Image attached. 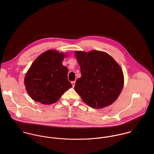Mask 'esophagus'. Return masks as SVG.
I'll return each mask as SVG.
<instances>
[{
	"label": "esophagus",
	"instance_id": "34e87169",
	"mask_svg": "<svg viewBox=\"0 0 154 154\" xmlns=\"http://www.w3.org/2000/svg\"><path fill=\"white\" fill-rule=\"evenodd\" d=\"M71 83H72V85L73 87H74L75 85V81H72Z\"/></svg>",
	"mask_w": 154,
	"mask_h": 154
}]
</instances>
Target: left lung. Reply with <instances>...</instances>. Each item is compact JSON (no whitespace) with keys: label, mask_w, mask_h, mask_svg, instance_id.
I'll return each mask as SVG.
<instances>
[{"label":"left lung","mask_w":154,"mask_h":154,"mask_svg":"<svg viewBox=\"0 0 154 154\" xmlns=\"http://www.w3.org/2000/svg\"><path fill=\"white\" fill-rule=\"evenodd\" d=\"M75 56L81 68V76L75 90L91 107L102 109L113 103L124 85L123 71L114 59L106 53L78 51Z\"/></svg>","instance_id":"8db88e82"}]
</instances>
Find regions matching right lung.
<instances>
[{
  "label": "right lung",
  "mask_w": 154,
  "mask_h": 154,
  "mask_svg": "<svg viewBox=\"0 0 154 154\" xmlns=\"http://www.w3.org/2000/svg\"><path fill=\"white\" fill-rule=\"evenodd\" d=\"M63 53L48 50L31 65L25 77V85L30 97L43 104L56 103L72 87L68 81V69L62 65Z\"/></svg>",
  "instance_id": "obj_1"
}]
</instances>
